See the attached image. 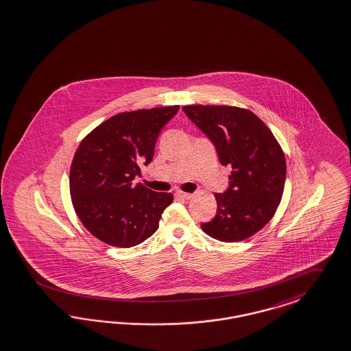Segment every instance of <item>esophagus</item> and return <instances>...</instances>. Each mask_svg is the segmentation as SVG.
Returning a JSON list of instances; mask_svg holds the SVG:
<instances>
[{"label": "esophagus", "instance_id": "34e87169", "mask_svg": "<svg viewBox=\"0 0 351 351\" xmlns=\"http://www.w3.org/2000/svg\"><path fill=\"white\" fill-rule=\"evenodd\" d=\"M177 195L182 197V199H184V200H189V199H191L193 197V194H189V193H183V191H178Z\"/></svg>", "mask_w": 351, "mask_h": 351}]
</instances>
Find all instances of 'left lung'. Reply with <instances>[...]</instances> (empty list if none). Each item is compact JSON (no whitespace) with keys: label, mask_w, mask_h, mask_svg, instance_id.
Instances as JSON below:
<instances>
[{"label":"left lung","mask_w":351,"mask_h":351,"mask_svg":"<svg viewBox=\"0 0 351 351\" xmlns=\"http://www.w3.org/2000/svg\"><path fill=\"white\" fill-rule=\"evenodd\" d=\"M183 112L215 144L230 167L229 189L215 194L217 213L202 223L209 237L239 242L273 217L284 194L286 160L272 131L251 110L229 105H184Z\"/></svg>","instance_id":"obj_1"}]
</instances>
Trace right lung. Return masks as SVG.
<instances>
[{
  "mask_svg": "<svg viewBox=\"0 0 351 351\" xmlns=\"http://www.w3.org/2000/svg\"><path fill=\"white\" fill-rule=\"evenodd\" d=\"M180 105L118 113L80 142L70 194L84 228L110 246H136L155 233L173 195L135 183L155 154L157 136Z\"/></svg>",
  "mask_w": 351,
  "mask_h": 351,
  "instance_id": "obj_1",
  "label": "right lung"
}]
</instances>
